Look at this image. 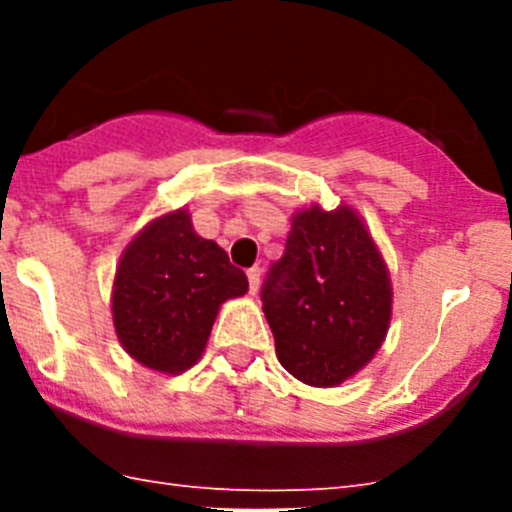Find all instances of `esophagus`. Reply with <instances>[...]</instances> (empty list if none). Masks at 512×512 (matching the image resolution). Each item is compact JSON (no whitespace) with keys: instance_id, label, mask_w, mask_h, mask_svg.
<instances>
[{"instance_id":"34e87169","label":"esophagus","mask_w":512,"mask_h":512,"mask_svg":"<svg viewBox=\"0 0 512 512\" xmlns=\"http://www.w3.org/2000/svg\"><path fill=\"white\" fill-rule=\"evenodd\" d=\"M246 274H248V289H251V295H256V292H259V282H261V269L259 266H253V269H248Z\"/></svg>"}]
</instances>
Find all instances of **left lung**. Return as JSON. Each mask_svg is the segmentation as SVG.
I'll list each match as a JSON object with an SVG mask.
<instances>
[{
    "mask_svg": "<svg viewBox=\"0 0 512 512\" xmlns=\"http://www.w3.org/2000/svg\"><path fill=\"white\" fill-rule=\"evenodd\" d=\"M261 302L292 377L333 387L377 354L392 315L384 261L356 212H297Z\"/></svg>",
    "mask_w": 512,
    "mask_h": 512,
    "instance_id": "obj_1",
    "label": "left lung"
}]
</instances>
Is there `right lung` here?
<instances>
[{"label":"right lung","instance_id":"obj_1","mask_svg":"<svg viewBox=\"0 0 512 512\" xmlns=\"http://www.w3.org/2000/svg\"><path fill=\"white\" fill-rule=\"evenodd\" d=\"M246 289L228 253L194 233L187 212H171L122 253L112 289L117 338L148 369L179 374L205 351L220 305Z\"/></svg>","mask_w":512,"mask_h":512}]
</instances>
